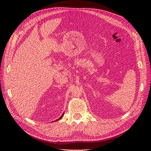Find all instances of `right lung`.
<instances>
[{"label":"right lung","mask_w":151,"mask_h":151,"mask_svg":"<svg viewBox=\"0 0 151 151\" xmlns=\"http://www.w3.org/2000/svg\"><path fill=\"white\" fill-rule=\"evenodd\" d=\"M63 114H63H63H62V116H60V117H59V119H57V120H55V121H54V122H55V121H59V119H61V118H62V117H63Z\"/></svg>","instance_id":"obj_1"}]
</instances>
